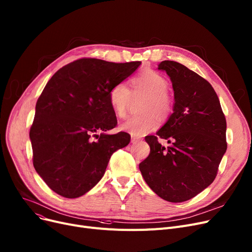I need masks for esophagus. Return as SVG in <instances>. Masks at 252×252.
Masks as SVG:
<instances>
[{"label": "esophagus", "instance_id": "34e87169", "mask_svg": "<svg viewBox=\"0 0 252 252\" xmlns=\"http://www.w3.org/2000/svg\"><path fill=\"white\" fill-rule=\"evenodd\" d=\"M140 141V139L139 138H137V137H131V143H133V144H136V143H138Z\"/></svg>", "mask_w": 252, "mask_h": 252}]
</instances>
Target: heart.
Returning <instances> with one entry per match:
<instances>
[{"label":"heart","instance_id":"obj_1","mask_svg":"<svg viewBox=\"0 0 252 252\" xmlns=\"http://www.w3.org/2000/svg\"><path fill=\"white\" fill-rule=\"evenodd\" d=\"M130 88L124 82L115 84L109 91V104L113 113L124 118L133 96L146 95L141 107L143 114L127 118L121 126L131 136L141 137L158 126V117L166 121L173 112V101L167 94V79L155 70L144 71L135 76L130 82Z\"/></svg>","mask_w":252,"mask_h":252}]
</instances>
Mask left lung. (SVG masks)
Returning a JSON list of instances; mask_svg holds the SVG:
<instances>
[{
    "label": "left lung",
    "instance_id": "1",
    "mask_svg": "<svg viewBox=\"0 0 252 252\" xmlns=\"http://www.w3.org/2000/svg\"><path fill=\"white\" fill-rule=\"evenodd\" d=\"M158 69L173 83L174 113L156 136L145 137L150 153L139 168L162 199L183 202L215 181L227 150V122L217 93L205 78L176 61H162ZM158 138L171 145L165 149Z\"/></svg>",
    "mask_w": 252,
    "mask_h": 252
}]
</instances>
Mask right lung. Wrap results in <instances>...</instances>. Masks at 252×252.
I'll list each match as a JSON object with an SVG mask.
<instances>
[{
    "mask_svg": "<svg viewBox=\"0 0 252 252\" xmlns=\"http://www.w3.org/2000/svg\"><path fill=\"white\" fill-rule=\"evenodd\" d=\"M140 64L82 58L47 83L36 101L30 138L33 166L51 190L65 198L86 194L102 179L111 155L129 143L125 131L105 134L117 125L108 94Z\"/></svg>",
    "mask_w": 252,
    "mask_h": 252,
    "instance_id": "add662e5",
    "label": "right lung"
}]
</instances>
